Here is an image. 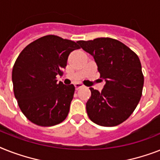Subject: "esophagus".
Wrapping results in <instances>:
<instances>
[{
    "label": "esophagus",
    "instance_id": "esophagus-1",
    "mask_svg": "<svg viewBox=\"0 0 160 160\" xmlns=\"http://www.w3.org/2000/svg\"><path fill=\"white\" fill-rule=\"evenodd\" d=\"M84 86L82 84H80V83H77V84H75V87H76V89H80V88H82V87Z\"/></svg>",
    "mask_w": 160,
    "mask_h": 160
}]
</instances>
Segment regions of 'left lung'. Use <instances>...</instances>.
I'll use <instances>...</instances> for the list:
<instances>
[{"label": "left lung", "mask_w": 160, "mask_h": 160, "mask_svg": "<svg viewBox=\"0 0 160 160\" xmlns=\"http://www.w3.org/2000/svg\"><path fill=\"white\" fill-rule=\"evenodd\" d=\"M77 42L93 56L100 78L106 81L101 92L89 88L91 96L86 102L89 119L102 127L119 125L132 115L142 95L144 76L138 56L111 38Z\"/></svg>", "instance_id": "obj_1"}]
</instances>
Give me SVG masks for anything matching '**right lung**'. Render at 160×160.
I'll use <instances>...</instances> for the list:
<instances>
[{"mask_svg": "<svg viewBox=\"0 0 160 160\" xmlns=\"http://www.w3.org/2000/svg\"><path fill=\"white\" fill-rule=\"evenodd\" d=\"M79 48L74 41L47 35L19 53L13 67V89L19 108L31 122L52 127L67 118L75 86L58 83L56 76H62L70 53Z\"/></svg>", "mask_w": 160, "mask_h": 160, "instance_id": "1", "label": "right lung"}]
</instances>
